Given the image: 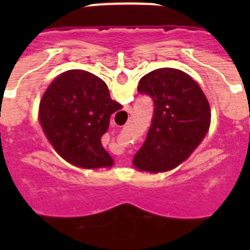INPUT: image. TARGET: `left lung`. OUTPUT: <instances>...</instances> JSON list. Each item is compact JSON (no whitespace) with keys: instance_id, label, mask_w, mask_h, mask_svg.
<instances>
[{"instance_id":"1","label":"left lung","mask_w":250,"mask_h":250,"mask_svg":"<svg viewBox=\"0 0 250 250\" xmlns=\"http://www.w3.org/2000/svg\"><path fill=\"white\" fill-rule=\"evenodd\" d=\"M138 91L154 101V115L132 164L140 171H167L190 156L210 125V106L199 85L176 68H158L143 76Z\"/></svg>"}]
</instances>
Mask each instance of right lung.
<instances>
[{
  "label": "right lung",
  "instance_id": "1",
  "mask_svg": "<svg viewBox=\"0 0 250 250\" xmlns=\"http://www.w3.org/2000/svg\"><path fill=\"white\" fill-rule=\"evenodd\" d=\"M123 106L100 77L83 70L59 75L43 94L39 118L46 138L70 164L85 169L112 165L101 144L110 116Z\"/></svg>",
  "mask_w": 250,
  "mask_h": 250
}]
</instances>
